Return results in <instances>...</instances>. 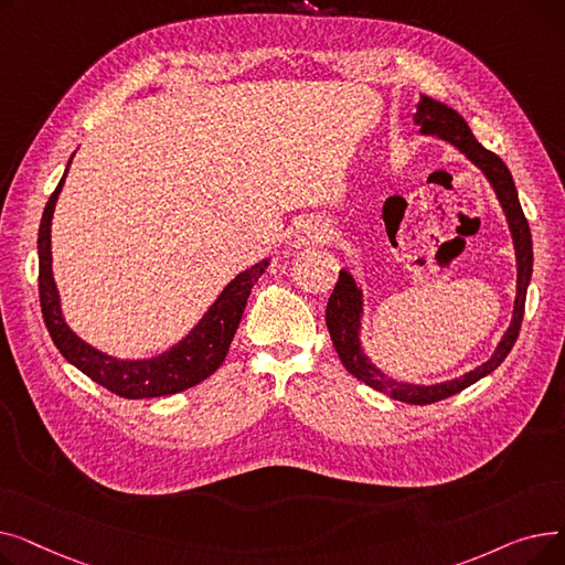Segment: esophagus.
<instances>
[{
	"label": "esophagus",
	"instance_id": "34e87169",
	"mask_svg": "<svg viewBox=\"0 0 565 565\" xmlns=\"http://www.w3.org/2000/svg\"><path fill=\"white\" fill-rule=\"evenodd\" d=\"M328 237V226L318 220H309L300 226L298 231V245H313V243H322Z\"/></svg>",
	"mask_w": 565,
	"mask_h": 565
}]
</instances>
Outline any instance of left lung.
<instances>
[{
  "mask_svg": "<svg viewBox=\"0 0 565 565\" xmlns=\"http://www.w3.org/2000/svg\"><path fill=\"white\" fill-rule=\"evenodd\" d=\"M414 124L422 126L424 135H437L441 139H447L449 143H454L458 148L460 153H465L473 164H477L486 173L490 185L494 188V194L503 207V213H507L511 235H513V245H515V258H518V295H515L511 328L507 330V334H503L494 354L486 364H481L479 369H473L456 380L430 384V387H426V384L396 382L384 373H380V369H375L369 362V358L362 352V345H360L362 290L358 288V284H354V279L348 270L339 273V281L334 286V292L330 295L328 311H324V322H328L332 343H334L339 360L348 373H352L354 377L369 384V387H373L375 392L387 394L396 401H403L409 405H430V403L444 401V398H449V396L467 390L469 384L479 382L481 377L492 373L503 360L509 358V352L513 350V345L518 341L522 316H524L526 286L531 281V270H533V247H531L529 222L522 213V205H520L518 190H515L509 167L503 164V160L499 156H494L492 151H488V148H483L477 141V137L471 135L465 118L444 103L422 96V100L417 105V114H414Z\"/></svg>",
  "mask_w": 565,
  "mask_h": 565,
  "instance_id": "left-lung-1",
  "label": "left lung"
}]
</instances>
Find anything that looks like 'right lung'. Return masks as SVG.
Listing matches in <instances>:
<instances>
[{"label": "right lung", "instance_id": "right-lung-1", "mask_svg": "<svg viewBox=\"0 0 565 565\" xmlns=\"http://www.w3.org/2000/svg\"><path fill=\"white\" fill-rule=\"evenodd\" d=\"M71 164V162H68ZM68 173V169H66ZM66 173L52 192L41 228H39V295L45 328L64 358L77 366L84 375L103 384L116 396L124 398H158L185 392L207 375H213L228 352L233 334L241 324L245 305L254 284L265 273L267 260L252 265L249 270L237 275L217 298V302L207 309V313L199 320L196 328L171 350L158 354L153 360L124 362L114 360L109 354L84 343L66 324L58 305V292L52 277V245H50V226L54 203L58 192L64 188Z\"/></svg>", "mask_w": 565, "mask_h": 565}]
</instances>
